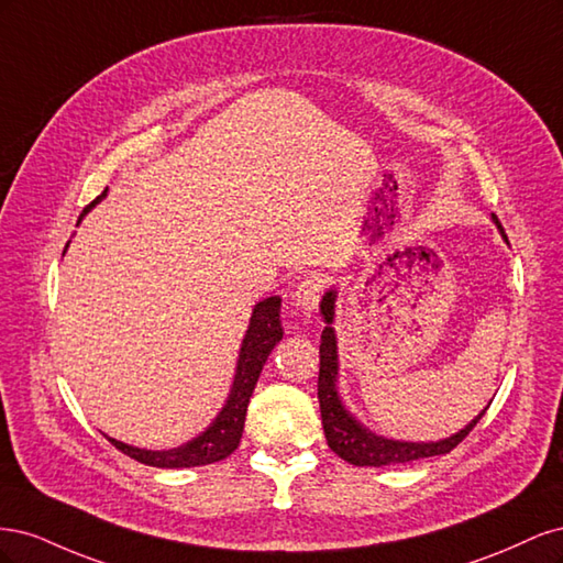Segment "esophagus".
Here are the masks:
<instances>
[{
    "mask_svg": "<svg viewBox=\"0 0 563 563\" xmlns=\"http://www.w3.org/2000/svg\"><path fill=\"white\" fill-rule=\"evenodd\" d=\"M323 294V279L321 277H305L294 291V300L300 310L314 312L319 308V300Z\"/></svg>",
    "mask_w": 563,
    "mask_h": 563,
    "instance_id": "34e87169",
    "label": "esophagus"
}]
</instances>
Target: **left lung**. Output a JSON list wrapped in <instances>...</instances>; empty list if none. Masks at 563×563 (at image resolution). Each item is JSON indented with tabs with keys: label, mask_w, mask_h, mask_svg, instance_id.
Wrapping results in <instances>:
<instances>
[{
	"label": "left lung",
	"mask_w": 563,
	"mask_h": 563,
	"mask_svg": "<svg viewBox=\"0 0 563 563\" xmlns=\"http://www.w3.org/2000/svg\"><path fill=\"white\" fill-rule=\"evenodd\" d=\"M493 220H496V225L503 232L500 220L496 216H493ZM333 298H335L333 291H329L319 305L323 319H327V323H329V327L323 329V333H321L319 380H317V397H319V406H321V424H323V434H327L329 449L335 455L347 460L350 465H356V467H383V465L411 463V460L451 453L460 444V441H463L474 430V424L482 420V416L486 411L476 416L465 430H460L451 439L437 441V444H406V441H389V439L376 437L373 432L364 430L362 424L345 411V406L340 404L338 391H335L338 360H335V333L331 329Z\"/></svg>",
	"instance_id": "left-lung-1"
}]
</instances>
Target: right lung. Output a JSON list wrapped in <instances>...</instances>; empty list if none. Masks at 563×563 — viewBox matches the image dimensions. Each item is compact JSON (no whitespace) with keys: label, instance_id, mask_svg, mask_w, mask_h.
<instances>
[{"label":"right lung","instance_id":"1","mask_svg":"<svg viewBox=\"0 0 563 563\" xmlns=\"http://www.w3.org/2000/svg\"><path fill=\"white\" fill-rule=\"evenodd\" d=\"M100 197H96L89 207L81 211V216L87 213ZM279 308H282V300L277 296L265 298L263 302L255 305L253 317H251V327L246 331L244 345H242L240 362H236L232 395H230L223 411H220V416L216 418V422L207 432H201L197 439L190 441V444H185L180 449H172V451H145V449L126 446L117 439H110V444H114V449H119L133 460H139V463H143V465L166 467V470L211 465V463H218V460L228 457L236 446H240V441H242L249 399L253 395L255 383H258V378H261V371L267 362V354L284 335Z\"/></svg>","mask_w":563,"mask_h":563}]
</instances>
